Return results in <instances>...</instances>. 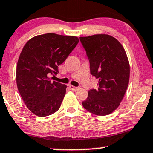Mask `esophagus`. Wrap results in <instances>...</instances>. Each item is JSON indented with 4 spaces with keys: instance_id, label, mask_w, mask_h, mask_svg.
Masks as SVG:
<instances>
[{
    "instance_id": "esophagus-1",
    "label": "esophagus",
    "mask_w": 153,
    "mask_h": 153,
    "mask_svg": "<svg viewBox=\"0 0 153 153\" xmlns=\"http://www.w3.org/2000/svg\"><path fill=\"white\" fill-rule=\"evenodd\" d=\"M69 87H70L72 90H73V91H77L78 89H79V87H76V86H72V85H70Z\"/></svg>"
}]
</instances>
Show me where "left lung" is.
Segmentation results:
<instances>
[{"label": "left lung", "instance_id": "1", "mask_svg": "<svg viewBox=\"0 0 153 153\" xmlns=\"http://www.w3.org/2000/svg\"><path fill=\"white\" fill-rule=\"evenodd\" d=\"M89 60L91 75L98 79V89H90L82 102L90 113L105 116L120 105L128 86L130 64L121 43L108 34L80 37Z\"/></svg>", "mask_w": 153, "mask_h": 153}]
</instances>
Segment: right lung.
Wrapping results in <instances>:
<instances>
[{
  "instance_id": "1",
  "label": "right lung",
  "mask_w": 153,
  "mask_h": 153,
  "mask_svg": "<svg viewBox=\"0 0 153 153\" xmlns=\"http://www.w3.org/2000/svg\"><path fill=\"white\" fill-rule=\"evenodd\" d=\"M78 42L76 36L48 33L31 38L22 48L17 64V86L25 105L35 115L47 117L60 108L67 86L51 82L49 75L59 72V66Z\"/></svg>"
}]
</instances>
